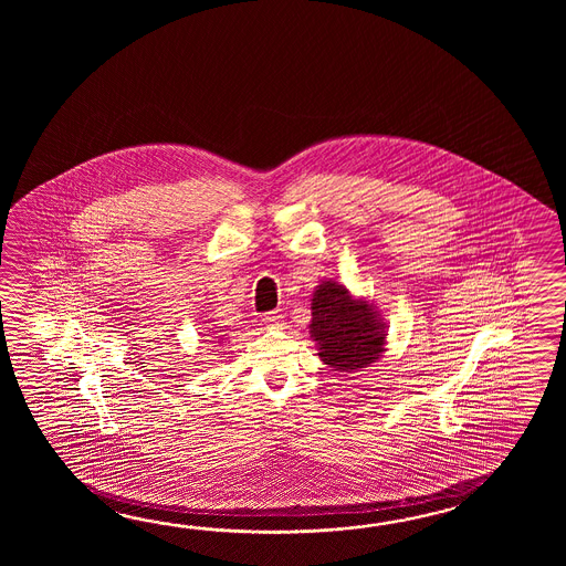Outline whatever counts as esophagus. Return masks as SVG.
Returning a JSON list of instances; mask_svg holds the SVG:
<instances>
[{"label":"esophagus","instance_id":"34e87169","mask_svg":"<svg viewBox=\"0 0 566 566\" xmlns=\"http://www.w3.org/2000/svg\"><path fill=\"white\" fill-rule=\"evenodd\" d=\"M263 324H265V327H269V329H281V327L285 325V317H283L281 313H269V315L263 317Z\"/></svg>","mask_w":566,"mask_h":566}]
</instances>
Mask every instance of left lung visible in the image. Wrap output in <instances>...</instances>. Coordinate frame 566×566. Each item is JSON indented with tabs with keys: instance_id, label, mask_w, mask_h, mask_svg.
I'll return each instance as SVG.
<instances>
[{
	"instance_id": "1",
	"label": "left lung",
	"mask_w": 566,
	"mask_h": 566,
	"mask_svg": "<svg viewBox=\"0 0 566 566\" xmlns=\"http://www.w3.org/2000/svg\"><path fill=\"white\" fill-rule=\"evenodd\" d=\"M310 334L317 356L336 373H358L386 352V324L374 303L356 300L346 285L322 281L312 297Z\"/></svg>"
}]
</instances>
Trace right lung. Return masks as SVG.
I'll return each instance as SVG.
<instances>
[{
	"mask_svg": "<svg viewBox=\"0 0 566 566\" xmlns=\"http://www.w3.org/2000/svg\"><path fill=\"white\" fill-rule=\"evenodd\" d=\"M218 344H220V342H218Z\"/></svg>",
	"mask_w": 566,
	"mask_h": 566,
	"instance_id": "add662e5",
	"label": "right lung"
}]
</instances>
